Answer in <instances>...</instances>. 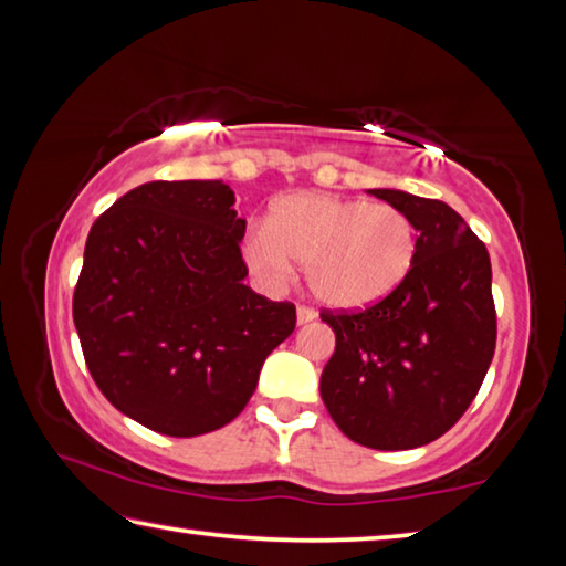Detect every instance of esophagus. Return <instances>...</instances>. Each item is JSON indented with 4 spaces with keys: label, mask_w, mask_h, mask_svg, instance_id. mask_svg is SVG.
I'll list each match as a JSON object with an SVG mask.
<instances>
[{
    "label": "esophagus",
    "mask_w": 566,
    "mask_h": 566,
    "mask_svg": "<svg viewBox=\"0 0 566 566\" xmlns=\"http://www.w3.org/2000/svg\"><path fill=\"white\" fill-rule=\"evenodd\" d=\"M314 319H317V312H314L312 306H304V304L296 306V324H306V322H314Z\"/></svg>",
    "instance_id": "1"
}]
</instances>
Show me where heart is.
<instances>
[{"mask_svg": "<svg viewBox=\"0 0 566 566\" xmlns=\"http://www.w3.org/2000/svg\"><path fill=\"white\" fill-rule=\"evenodd\" d=\"M417 252V229L401 209L296 191L276 199L264 227L244 239V260L256 280L276 286L304 264V280L319 302L359 310L397 290Z\"/></svg>", "mask_w": 566, "mask_h": 566, "instance_id": "1", "label": "heart"}]
</instances>
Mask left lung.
Returning <instances> with one entry per match:
<instances>
[{"label": "left lung", "mask_w": 566, "mask_h": 566, "mask_svg": "<svg viewBox=\"0 0 566 566\" xmlns=\"http://www.w3.org/2000/svg\"><path fill=\"white\" fill-rule=\"evenodd\" d=\"M417 229L409 274L361 312H322L337 337L324 407L352 442L381 452L434 442L472 405L496 344L486 247L452 207L369 189Z\"/></svg>", "instance_id": "1"}]
</instances>
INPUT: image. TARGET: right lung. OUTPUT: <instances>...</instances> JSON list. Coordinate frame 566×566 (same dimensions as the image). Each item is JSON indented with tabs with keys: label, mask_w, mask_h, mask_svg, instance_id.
<instances>
[{
	"label": "right lung",
	"mask_w": 566,
	"mask_h": 566,
	"mask_svg": "<svg viewBox=\"0 0 566 566\" xmlns=\"http://www.w3.org/2000/svg\"><path fill=\"white\" fill-rule=\"evenodd\" d=\"M247 222L222 179L147 181L92 224L72 314L122 415L167 437L232 421L290 337L294 304L244 284Z\"/></svg>",
	"instance_id": "right-lung-1"
}]
</instances>
